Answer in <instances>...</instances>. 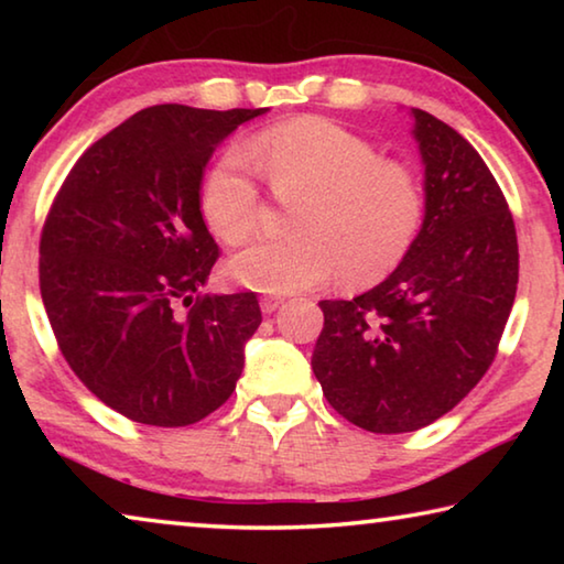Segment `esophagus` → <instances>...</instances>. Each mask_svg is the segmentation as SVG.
I'll return each instance as SVG.
<instances>
[{
  "mask_svg": "<svg viewBox=\"0 0 564 564\" xmlns=\"http://www.w3.org/2000/svg\"><path fill=\"white\" fill-rule=\"evenodd\" d=\"M281 305H283V299H279V295H263L261 299V311L269 313V316L273 311H279Z\"/></svg>",
  "mask_w": 564,
  "mask_h": 564,
  "instance_id": "1",
  "label": "esophagus"
}]
</instances>
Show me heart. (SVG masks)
I'll list each match as a JSON object with an SVG mask.
<instances>
[{"mask_svg":"<svg viewBox=\"0 0 564 564\" xmlns=\"http://www.w3.org/2000/svg\"><path fill=\"white\" fill-rule=\"evenodd\" d=\"M256 169L281 198H301L291 218L299 234L231 259V275L251 291L299 293L338 273L348 285H373L398 269L423 228L425 191L413 169L380 159L376 144L336 121L299 117L228 149L206 174V224L231 246L261 224Z\"/></svg>","mask_w":564,"mask_h":564,"instance_id":"obj_1","label":"heart"}]
</instances>
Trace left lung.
<instances>
[{
    "label": "left lung",
    "mask_w": 564,
    "mask_h": 564,
    "mask_svg": "<svg viewBox=\"0 0 564 564\" xmlns=\"http://www.w3.org/2000/svg\"><path fill=\"white\" fill-rule=\"evenodd\" d=\"M413 137L425 218L376 289L321 301L313 373L328 403L370 433H413L488 373L518 291V234L498 181L453 127L423 109Z\"/></svg>",
    "instance_id": "left-lung-1"
}]
</instances>
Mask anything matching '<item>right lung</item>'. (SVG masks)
<instances>
[{
    "mask_svg": "<svg viewBox=\"0 0 564 564\" xmlns=\"http://www.w3.org/2000/svg\"><path fill=\"white\" fill-rule=\"evenodd\" d=\"M269 109L159 104L84 151L40 241V289L62 356L133 423L184 427L221 408L261 326L256 293H202L218 246L202 214L216 147Z\"/></svg>",
    "mask_w": 564,
    "mask_h": 564,
    "instance_id": "right-lung-1",
    "label": "right lung"
}]
</instances>
